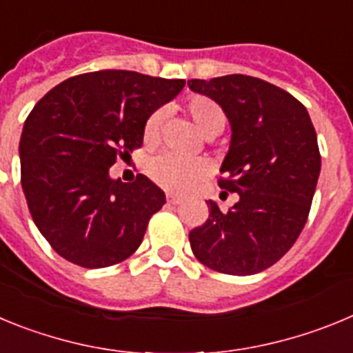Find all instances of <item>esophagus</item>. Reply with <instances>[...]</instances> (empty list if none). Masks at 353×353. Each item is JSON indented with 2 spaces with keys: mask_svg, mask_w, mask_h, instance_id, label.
<instances>
[{
  "mask_svg": "<svg viewBox=\"0 0 353 353\" xmlns=\"http://www.w3.org/2000/svg\"><path fill=\"white\" fill-rule=\"evenodd\" d=\"M180 201H182V198H180V196H176V194H168V203L179 205Z\"/></svg>",
  "mask_w": 353,
  "mask_h": 353,
  "instance_id": "34e87169",
  "label": "esophagus"
}]
</instances>
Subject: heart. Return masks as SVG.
Returning a JSON list of instances; mask_svg holds the SVG:
<instances>
[{
	"label": "heart",
	"mask_w": 353,
	"mask_h": 353,
	"mask_svg": "<svg viewBox=\"0 0 353 353\" xmlns=\"http://www.w3.org/2000/svg\"><path fill=\"white\" fill-rule=\"evenodd\" d=\"M185 114L192 120L199 132L212 138L217 136L226 127V113L214 99L207 95H191L185 101ZM162 113L150 114L143 129V143L148 148L157 146L161 138ZM210 171V166L205 159H194V161H183L171 154H162L150 162L148 174L159 187L164 191L183 194L192 191Z\"/></svg>",
	"instance_id": "heart-1"
}]
</instances>
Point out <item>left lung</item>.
I'll list each match as a JSON object with an SVG mask.
<instances>
[{
  "label": "left lung",
  "mask_w": 353,
  "mask_h": 353,
  "mask_svg": "<svg viewBox=\"0 0 353 353\" xmlns=\"http://www.w3.org/2000/svg\"><path fill=\"white\" fill-rule=\"evenodd\" d=\"M187 84L214 99L232 123L219 187L239 194L226 212L207 201L210 214L189 233L191 249L217 272H261L292 249L310 215L322 166L311 118L295 97L258 77L232 74Z\"/></svg>",
  "instance_id": "obj_1"
}]
</instances>
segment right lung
<instances>
[{
	"mask_svg": "<svg viewBox=\"0 0 353 353\" xmlns=\"http://www.w3.org/2000/svg\"><path fill=\"white\" fill-rule=\"evenodd\" d=\"M183 84L97 70L68 77L31 109L19 143L21 183L37 228L61 258L102 269L139 248L166 196L145 174L111 180L109 168L143 145L150 114Z\"/></svg>",
	"mask_w": 353,
	"mask_h": 353,
	"instance_id": "1",
	"label": "right lung"
}]
</instances>
